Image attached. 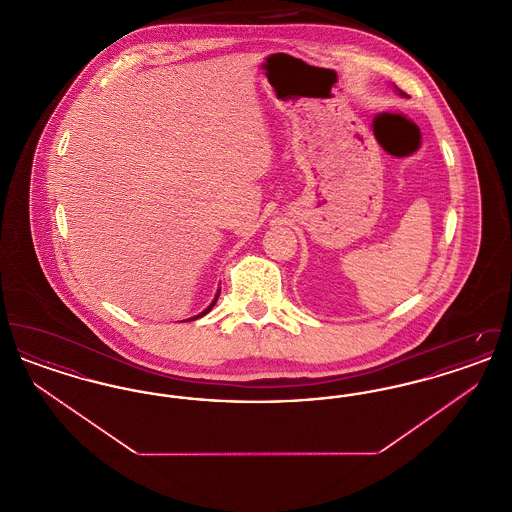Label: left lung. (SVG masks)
Returning a JSON list of instances; mask_svg holds the SVG:
<instances>
[{
	"instance_id": "1",
	"label": "left lung",
	"mask_w": 512,
	"mask_h": 512,
	"mask_svg": "<svg viewBox=\"0 0 512 512\" xmlns=\"http://www.w3.org/2000/svg\"><path fill=\"white\" fill-rule=\"evenodd\" d=\"M397 92H401V90H399V88H397ZM401 94H403V92H401ZM403 96H405V94H403Z\"/></svg>"
}]
</instances>
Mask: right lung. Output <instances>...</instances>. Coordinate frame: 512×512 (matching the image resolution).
Listing matches in <instances>:
<instances>
[{"label":"right lung","mask_w":512,"mask_h":512,"mask_svg":"<svg viewBox=\"0 0 512 512\" xmlns=\"http://www.w3.org/2000/svg\"><path fill=\"white\" fill-rule=\"evenodd\" d=\"M219 293H217V295H215V299H213V303H211V305H209V307H207V309H205V311H203V313H201V315H197V317L190 318V320H195V318H201V317H203V315H207V313H209V311H211V309H213V307H215V303H217V299H219Z\"/></svg>","instance_id":"add662e5"}]
</instances>
